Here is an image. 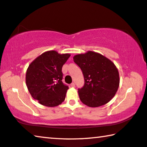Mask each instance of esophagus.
<instances>
[{
	"label": "esophagus",
	"mask_w": 147,
	"mask_h": 147,
	"mask_svg": "<svg viewBox=\"0 0 147 147\" xmlns=\"http://www.w3.org/2000/svg\"><path fill=\"white\" fill-rule=\"evenodd\" d=\"M71 86L73 87V88H74V87H75V84H74V82L71 83Z\"/></svg>",
	"instance_id": "esophagus-1"
}]
</instances>
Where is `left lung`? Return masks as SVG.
I'll list each match as a JSON object with an SVG mask.
<instances>
[{
    "mask_svg": "<svg viewBox=\"0 0 147 147\" xmlns=\"http://www.w3.org/2000/svg\"><path fill=\"white\" fill-rule=\"evenodd\" d=\"M73 59L84 78V86L78 89L82 103L94 108L111 100L119 86V72L113 62L92 51L74 56Z\"/></svg>",
    "mask_w": 147,
    "mask_h": 147,
    "instance_id": "1",
    "label": "left lung"
}]
</instances>
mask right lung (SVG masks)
Wrapping results in <instances>:
<instances>
[{
	"label": "right lung",
	"instance_id": "obj_1",
	"mask_svg": "<svg viewBox=\"0 0 147 147\" xmlns=\"http://www.w3.org/2000/svg\"><path fill=\"white\" fill-rule=\"evenodd\" d=\"M70 56L47 51L30 64L26 74L27 88L42 105L54 107L64 101L69 87L62 82L61 70Z\"/></svg>",
	"mask_w": 147,
	"mask_h": 147
}]
</instances>
